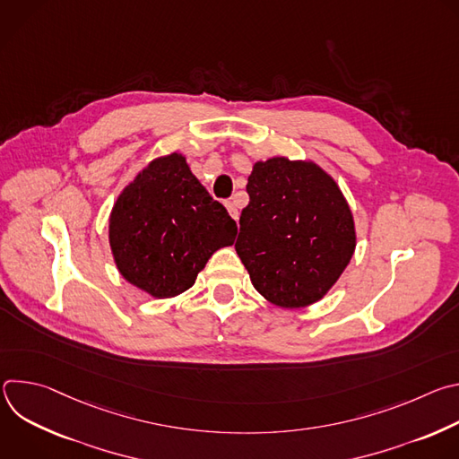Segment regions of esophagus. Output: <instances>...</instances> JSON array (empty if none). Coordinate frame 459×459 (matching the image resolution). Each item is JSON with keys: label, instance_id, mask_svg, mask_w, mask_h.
<instances>
[{"label": "esophagus", "instance_id": "obj_1", "mask_svg": "<svg viewBox=\"0 0 459 459\" xmlns=\"http://www.w3.org/2000/svg\"><path fill=\"white\" fill-rule=\"evenodd\" d=\"M225 207H227L229 214L232 216V220H236V221H238V218H239V211H238V207H236L232 202H227V204H225Z\"/></svg>", "mask_w": 459, "mask_h": 459}]
</instances>
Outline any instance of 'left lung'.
I'll use <instances>...</instances> for the list:
<instances>
[{"label":"left lung","mask_w":459,"mask_h":459,"mask_svg":"<svg viewBox=\"0 0 459 459\" xmlns=\"http://www.w3.org/2000/svg\"><path fill=\"white\" fill-rule=\"evenodd\" d=\"M236 252L254 289L281 308L329 292L356 250L352 211L336 179L310 160L255 161Z\"/></svg>","instance_id":"1"}]
</instances>
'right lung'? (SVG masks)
I'll use <instances>...</instances> for the list:
<instances>
[{
    "mask_svg": "<svg viewBox=\"0 0 459 459\" xmlns=\"http://www.w3.org/2000/svg\"><path fill=\"white\" fill-rule=\"evenodd\" d=\"M236 221L181 152L154 158L117 195L108 243L119 274L152 298L190 289L209 257L234 243Z\"/></svg>",
    "mask_w": 459,
    "mask_h": 459,
    "instance_id": "add662e5",
    "label": "right lung"
}]
</instances>
